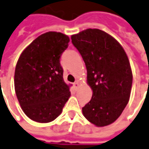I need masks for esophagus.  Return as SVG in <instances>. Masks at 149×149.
<instances>
[{
  "label": "esophagus",
  "mask_w": 149,
  "mask_h": 149,
  "mask_svg": "<svg viewBox=\"0 0 149 149\" xmlns=\"http://www.w3.org/2000/svg\"><path fill=\"white\" fill-rule=\"evenodd\" d=\"M79 86H80V84H79V81H75V82H74V88H76V89H77V88H79Z\"/></svg>",
  "instance_id": "34e87169"
}]
</instances>
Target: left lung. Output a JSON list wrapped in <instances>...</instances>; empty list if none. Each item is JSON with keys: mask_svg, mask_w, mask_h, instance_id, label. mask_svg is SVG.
Segmentation results:
<instances>
[{"mask_svg": "<svg viewBox=\"0 0 149 149\" xmlns=\"http://www.w3.org/2000/svg\"><path fill=\"white\" fill-rule=\"evenodd\" d=\"M71 41L85 62L87 84L93 90L83 116L96 126H108L129 102L133 74L128 56L117 40L99 29L73 34Z\"/></svg>", "mask_w": 149, "mask_h": 149, "instance_id": "1", "label": "left lung"}]
</instances>
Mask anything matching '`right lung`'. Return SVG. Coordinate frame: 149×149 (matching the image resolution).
I'll use <instances>...</instances> for the list:
<instances>
[{
	"label": "right lung",
	"mask_w": 149,
	"mask_h": 149,
	"mask_svg": "<svg viewBox=\"0 0 149 149\" xmlns=\"http://www.w3.org/2000/svg\"><path fill=\"white\" fill-rule=\"evenodd\" d=\"M69 41L68 35L49 31L34 39L18 60L15 94L23 112L33 121H53L70 97V86L63 80L60 63Z\"/></svg>",
	"instance_id": "add662e5"
}]
</instances>
